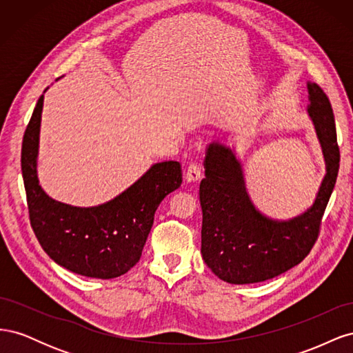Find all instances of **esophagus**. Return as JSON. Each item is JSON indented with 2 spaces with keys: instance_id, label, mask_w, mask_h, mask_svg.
I'll return each mask as SVG.
<instances>
[{
  "instance_id": "34e87169",
  "label": "esophagus",
  "mask_w": 353,
  "mask_h": 353,
  "mask_svg": "<svg viewBox=\"0 0 353 353\" xmlns=\"http://www.w3.org/2000/svg\"><path fill=\"white\" fill-rule=\"evenodd\" d=\"M201 176V168L199 163L193 162L190 163V166L187 168V174H185V178L188 183H193V181H199Z\"/></svg>"
}]
</instances>
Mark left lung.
Returning a JSON list of instances; mask_svg holds the SVG:
<instances>
[{"label": "left lung", "mask_w": 353, "mask_h": 353, "mask_svg": "<svg viewBox=\"0 0 353 353\" xmlns=\"http://www.w3.org/2000/svg\"><path fill=\"white\" fill-rule=\"evenodd\" d=\"M309 114L323 145L327 174L311 209L290 221H272L254 209L244 188L241 166L230 148L213 143L200 183L201 254L221 280L250 284L288 271L312 250L340 166L336 122L330 100L307 83Z\"/></svg>", "instance_id": "8db88e82"}]
</instances>
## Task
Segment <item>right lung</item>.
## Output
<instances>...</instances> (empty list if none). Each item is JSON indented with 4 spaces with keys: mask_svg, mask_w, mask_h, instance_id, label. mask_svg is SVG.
<instances>
[{
    "mask_svg": "<svg viewBox=\"0 0 353 353\" xmlns=\"http://www.w3.org/2000/svg\"><path fill=\"white\" fill-rule=\"evenodd\" d=\"M41 95L22 143V174L30 227L50 258L74 274L109 280L140 261L154 213L169 193L181 187L179 162L153 165L134 185L95 208H74L48 197L37 176Z\"/></svg>",
    "mask_w": 353,
    "mask_h": 353,
    "instance_id": "right-lung-1",
    "label": "right lung"
}]
</instances>
